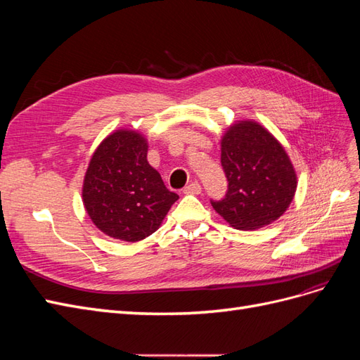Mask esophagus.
Instances as JSON below:
<instances>
[{"instance_id": "obj_1", "label": "esophagus", "mask_w": 360, "mask_h": 360, "mask_svg": "<svg viewBox=\"0 0 360 360\" xmlns=\"http://www.w3.org/2000/svg\"><path fill=\"white\" fill-rule=\"evenodd\" d=\"M201 184L198 183V181H192L191 184H188L186 188L183 189V193H186V195H198V193H201Z\"/></svg>"}]
</instances>
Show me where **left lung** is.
I'll list each match as a JSON object with an SVG mask.
<instances>
[{
	"label": "left lung",
	"mask_w": 360,
	"mask_h": 360,
	"mask_svg": "<svg viewBox=\"0 0 360 360\" xmlns=\"http://www.w3.org/2000/svg\"><path fill=\"white\" fill-rule=\"evenodd\" d=\"M221 163L228 180L225 198L213 209L237 230H257L285 213L297 176L285 148L257 122L243 120L226 129Z\"/></svg>",
	"instance_id": "8db88e82"
}]
</instances>
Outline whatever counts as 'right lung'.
<instances>
[{"instance_id":"add662e5","label":"right lung","mask_w":360,"mask_h":360,"mask_svg":"<svg viewBox=\"0 0 360 360\" xmlns=\"http://www.w3.org/2000/svg\"><path fill=\"white\" fill-rule=\"evenodd\" d=\"M146 136L118 129L96 148L86 168L82 201L102 233L124 242L153 234L179 195L167 189L147 160Z\"/></svg>"}]
</instances>
